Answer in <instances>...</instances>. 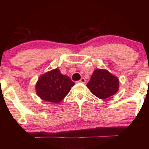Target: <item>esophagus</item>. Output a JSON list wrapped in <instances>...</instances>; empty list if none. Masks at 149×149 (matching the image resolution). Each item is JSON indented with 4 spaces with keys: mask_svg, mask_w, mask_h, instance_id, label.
Here are the masks:
<instances>
[{
    "mask_svg": "<svg viewBox=\"0 0 149 149\" xmlns=\"http://www.w3.org/2000/svg\"><path fill=\"white\" fill-rule=\"evenodd\" d=\"M85 81H85L84 78H81V79L79 81H78L77 82L78 83H81V84H85Z\"/></svg>",
    "mask_w": 149,
    "mask_h": 149,
    "instance_id": "34e87169",
    "label": "esophagus"
}]
</instances>
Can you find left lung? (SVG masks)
<instances>
[{"mask_svg": "<svg viewBox=\"0 0 149 149\" xmlns=\"http://www.w3.org/2000/svg\"><path fill=\"white\" fill-rule=\"evenodd\" d=\"M119 79L104 69L93 72L87 87L93 95L100 99H106L115 95L119 90Z\"/></svg>", "mask_w": 149, "mask_h": 149, "instance_id": "obj_1", "label": "left lung"}]
</instances>
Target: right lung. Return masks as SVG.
<instances>
[{
    "instance_id": "add662e5",
    "label": "right lung",
    "mask_w": 149,
    "mask_h": 149,
    "mask_svg": "<svg viewBox=\"0 0 149 149\" xmlns=\"http://www.w3.org/2000/svg\"><path fill=\"white\" fill-rule=\"evenodd\" d=\"M75 85L68 75L56 68L42 74L35 85L37 95L45 101L59 103Z\"/></svg>"
}]
</instances>
